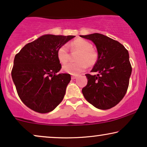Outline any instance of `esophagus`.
I'll list each match as a JSON object with an SVG mask.
<instances>
[{
  "label": "esophagus",
  "instance_id": "obj_1",
  "mask_svg": "<svg viewBox=\"0 0 147 147\" xmlns=\"http://www.w3.org/2000/svg\"><path fill=\"white\" fill-rule=\"evenodd\" d=\"M77 77H78V76H71V79L72 80H74V79H76V78H77Z\"/></svg>",
  "mask_w": 147,
  "mask_h": 147
}]
</instances>
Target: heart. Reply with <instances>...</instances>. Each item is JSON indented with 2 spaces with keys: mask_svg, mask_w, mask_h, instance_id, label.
I'll use <instances>...</instances> for the list:
<instances>
[{
  "mask_svg": "<svg viewBox=\"0 0 147 147\" xmlns=\"http://www.w3.org/2000/svg\"><path fill=\"white\" fill-rule=\"evenodd\" d=\"M69 47L72 51L80 52L77 57L78 62L68 63L63 66V70L66 73L78 75L83 72L88 65H94L97 61L98 53L92 48V44L87 40L78 39L72 42ZM57 56L61 63H65L68 61L69 54L67 45L60 46L57 49Z\"/></svg>",
  "mask_w": 147,
  "mask_h": 147,
  "instance_id": "1",
  "label": "heart"
}]
</instances>
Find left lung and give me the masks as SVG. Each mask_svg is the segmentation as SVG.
I'll return each instance as SVG.
<instances>
[{
  "mask_svg": "<svg viewBox=\"0 0 147 147\" xmlns=\"http://www.w3.org/2000/svg\"><path fill=\"white\" fill-rule=\"evenodd\" d=\"M80 37L95 44L98 55L91 71L98 74H86L88 84L82 89V94L94 107L110 109L117 105L127 92L132 72L128 51L119 42L102 34Z\"/></svg>",
  "mask_w": 147,
  "mask_h": 147,
  "instance_id": "left-lung-1",
  "label": "left lung"
}]
</instances>
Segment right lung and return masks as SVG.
<instances>
[{"mask_svg": "<svg viewBox=\"0 0 147 147\" xmlns=\"http://www.w3.org/2000/svg\"><path fill=\"white\" fill-rule=\"evenodd\" d=\"M74 37L43 35L25 45L16 54L12 78L20 99L30 109L48 113L63 100L71 76L57 74L61 68L57 51Z\"/></svg>", "mask_w": 147, "mask_h": 147, "instance_id": "1", "label": "right lung"}]
</instances>
